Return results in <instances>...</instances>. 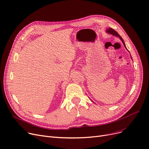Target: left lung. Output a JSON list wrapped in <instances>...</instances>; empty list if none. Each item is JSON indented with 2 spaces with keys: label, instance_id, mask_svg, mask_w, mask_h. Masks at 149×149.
Segmentation results:
<instances>
[{
  "label": "left lung",
  "instance_id": "8db88e82",
  "mask_svg": "<svg viewBox=\"0 0 149 149\" xmlns=\"http://www.w3.org/2000/svg\"><path fill=\"white\" fill-rule=\"evenodd\" d=\"M107 32H108V33H111V34H112V35H115V36H118L120 38V39H121L122 40V42L123 43V45H124V46L126 47V46H125V42H124V41H123V39H122V38L118 35V33L116 31H114V29H113L112 28H109L108 30H107Z\"/></svg>",
  "mask_w": 149,
  "mask_h": 149
}]
</instances>
